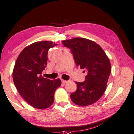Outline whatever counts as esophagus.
Instances as JSON below:
<instances>
[{
    "label": "esophagus",
    "mask_w": 134,
    "mask_h": 134,
    "mask_svg": "<svg viewBox=\"0 0 134 134\" xmlns=\"http://www.w3.org/2000/svg\"><path fill=\"white\" fill-rule=\"evenodd\" d=\"M61 81H62V82H63V84H65V83H67V82H68L67 81H65V80H62Z\"/></svg>",
    "instance_id": "obj_1"
}]
</instances>
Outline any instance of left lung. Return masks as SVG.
I'll list each match as a JSON object with an SVG mask.
<instances>
[{"mask_svg": "<svg viewBox=\"0 0 134 134\" xmlns=\"http://www.w3.org/2000/svg\"><path fill=\"white\" fill-rule=\"evenodd\" d=\"M71 51L77 67L87 72L85 81L76 82L77 89L71 93V101L86 106L97 102L104 94L111 72L110 60L103 48L94 41L82 37L63 41Z\"/></svg>", "mask_w": 134, "mask_h": 134, "instance_id": "1", "label": "left lung"}]
</instances>
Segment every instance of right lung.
I'll return each instance as SVG.
<instances>
[{"label": "right lung", "mask_w": 134, "mask_h": 134, "mask_svg": "<svg viewBox=\"0 0 134 134\" xmlns=\"http://www.w3.org/2000/svg\"><path fill=\"white\" fill-rule=\"evenodd\" d=\"M52 41L36 42L24 48L13 71L14 85L21 97L35 108L47 109L53 104L54 92L61 84L59 78H43L48 50L56 46Z\"/></svg>", "instance_id": "add662e5"}]
</instances>
